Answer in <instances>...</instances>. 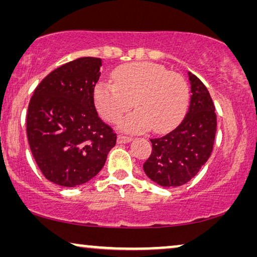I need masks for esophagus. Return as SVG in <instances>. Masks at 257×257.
Segmentation results:
<instances>
[{"mask_svg": "<svg viewBox=\"0 0 257 257\" xmlns=\"http://www.w3.org/2000/svg\"><path fill=\"white\" fill-rule=\"evenodd\" d=\"M131 137H127V136H124V135H119L117 137V143L118 144H125V143H128L131 142Z\"/></svg>", "mask_w": 257, "mask_h": 257, "instance_id": "1", "label": "esophagus"}]
</instances>
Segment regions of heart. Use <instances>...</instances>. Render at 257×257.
Masks as SVG:
<instances>
[{
	"instance_id": "obj_1",
	"label": "heart",
	"mask_w": 257,
	"mask_h": 257,
	"mask_svg": "<svg viewBox=\"0 0 257 257\" xmlns=\"http://www.w3.org/2000/svg\"><path fill=\"white\" fill-rule=\"evenodd\" d=\"M113 82L100 80L93 91L94 104L107 121L119 120L126 132H167L179 124L188 103V87L177 72L151 62L128 63L112 73Z\"/></svg>"
}]
</instances>
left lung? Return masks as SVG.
Wrapping results in <instances>:
<instances>
[{
	"label": "left lung",
	"mask_w": 257,
	"mask_h": 257,
	"mask_svg": "<svg viewBox=\"0 0 257 257\" xmlns=\"http://www.w3.org/2000/svg\"><path fill=\"white\" fill-rule=\"evenodd\" d=\"M191 103L182 121L167 135L151 139L152 152L143 167L147 177L163 187L185 185L200 171L213 151L216 113L201 80L188 72Z\"/></svg>",
	"instance_id": "obj_1"
}]
</instances>
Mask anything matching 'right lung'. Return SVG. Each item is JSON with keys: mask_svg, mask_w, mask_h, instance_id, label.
<instances>
[{"mask_svg": "<svg viewBox=\"0 0 257 257\" xmlns=\"http://www.w3.org/2000/svg\"><path fill=\"white\" fill-rule=\"evenodd\" d=\"M101 59L82 57L51 71L34 91L27 136L38 168L63 187L85 184L98 174L117 135L98 117L93 91Z\"/></svg>", "mask_w": 257, "mask_h": 257, "instance_id": "1", "label": "right lung"}]
</instances>
